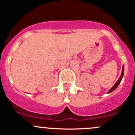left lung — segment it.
<instances>
[{"label":"left lung","mask_w":135,"mask_h":135,"mask_svg":"<svg viewBox=\"0 0 135 135\" xmlns=\"http://www.w3.org/2000/svg\"><path fill=\"white\" fill-rule=\"evenodd\" d=\"M123 74H124V65H123V67H122V74H121L120 77H119V78L118 79V81H116V83H115V84H114V86H113L112 88L111 89H110V90L108 91V93H111V92H112L113 91H114V90H115V89H116L117 88H118V85H119V84H120L121 81H122V78H123Z\"/></svg>","instance_id":"obj_1"}]
</instances>
